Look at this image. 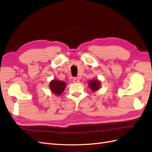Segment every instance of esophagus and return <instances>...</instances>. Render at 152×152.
<instances>
[{"label": "esophagus", "mask_w": 152, "mask_h": 152, "mask_svg": "<svg viewBox=\"0 0 152 152\" xmlns=\"http://www.w3.org/2000/svg\"><path fill=\"white\" fill-rule=\"evenodd\" d=\"M80 82V80L78 78H73V82L74 83H78Z\"/></svg>", "instance_id": "esophagus-1"}]
</instances>
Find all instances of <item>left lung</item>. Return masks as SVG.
<instances>
[{
  "label": "left lung",
  "instance_id": "8db88e82",
  "mask_svg": "<svg viewBox=\"0 0 152 152\" xmlns=\"http://www.w3.org/2000/svg\"><path fill=\"white\" fill-rule=\"evenodd\" d=\"M101 86V82H100L98 80H94L90 81L89 83V86L90 88V89H91L92 91H96L99 89Z\"/></svg>",
  "mask_w": 152,
  "mask_h": 152
}]
</instances>
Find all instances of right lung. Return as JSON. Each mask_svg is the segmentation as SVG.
<instances>
[{
  "mask_svg": "<svg viewBox=\"0 0 152 152\" xmlns=\"http://www.w3.org/2000/svg\"><path fill=\"white\" fill-rule=\"evenodd\" d=\"M66 87V83L62 81L53 80L50 83V88L53 94L60 95L64 91Z\"/></svg>",
  "mask_w": 152,
  "mask_h": 152,
  "instance_id": "1",
  "label": "right lung"
}]
</instances>
